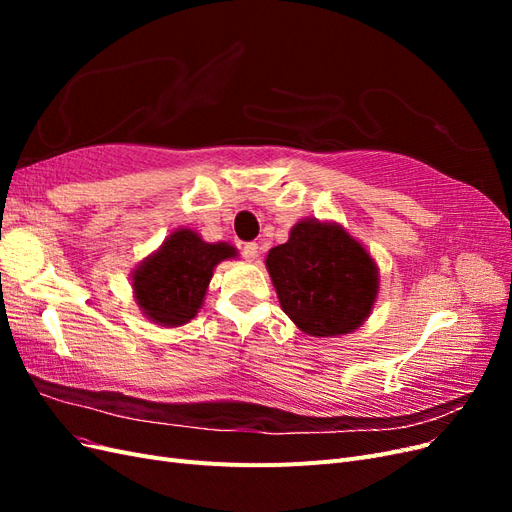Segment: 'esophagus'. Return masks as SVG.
<instances>
[{
  "instance_id": "obj_1",
  "label": "esophagus",
  "mask_w": 512,
  "mask_h": 512,
  "mask_svg": "<svg viewBox=\"0 0 512 512\" xmlns=\"http://www.w3.org/2000/svg\"><path fill=\"white\" fill-rule=\"evenodd\" d=\"M241 256H243L245 260H256V258H258V243H254V241L243 243V245H241Z\"/></svg>"
}]
</instances>
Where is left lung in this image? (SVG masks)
I'll return each instance as SVG.
<instances>
[{
    "label": "left lung",
    "instance_id": "left-lung-1",
    "mask_svg": "<svg viewBox=\"0 0 512 512\" xmlns=\"http://www.w3.org/2000/svg\"><path fill=\"white\" fill-rule=\"evenodd\" d=\"M267 269L286 316L314 337L354 331L378 294L374 260L337 224L299 222L269 252Z\"/></svg>",
    "mask_w": 512,
    "mask_h": 512
}]
</instances>
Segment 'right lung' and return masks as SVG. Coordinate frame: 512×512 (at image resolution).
<instances>
[{"mask_svg": "<svg viewBox=\"0 0 512 512\" xmlns=\"http://www.w3.org/2000/svg\"><path fill=\"white\" fill-rule=\"evenodd\" d=\"M235 254L228 243H205L192 230H177L134 273L136 301L164 327L190 322L203 305L213 267Z\"/></svg>", "mask_w": 512, "mask_h": 512, "instance_id": "add662e5", "label": "right lung"}]
</instances>
